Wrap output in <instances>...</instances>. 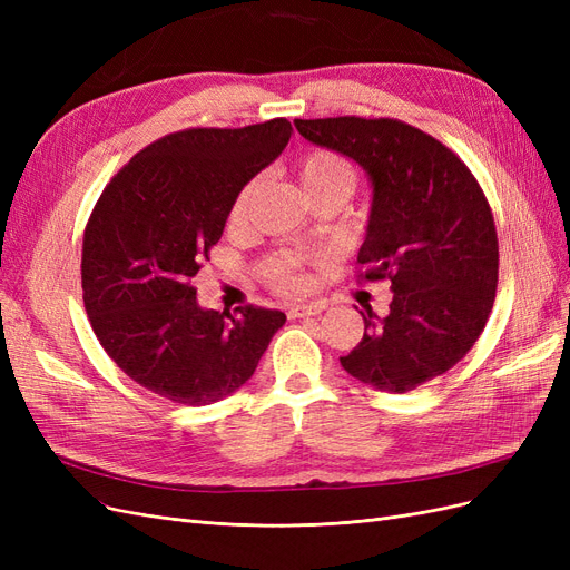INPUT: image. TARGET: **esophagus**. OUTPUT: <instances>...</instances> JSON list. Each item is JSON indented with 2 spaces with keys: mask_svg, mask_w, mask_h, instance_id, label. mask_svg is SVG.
I'll return each mask as SVG.
<instances>
[{
  "mask_svg": "<svg viewBox=\"0 0 570 570\" xmlns=\"http://www.w3.org/2000/svg\"><path fill=\"white\" fill-rule=\"evenodd\" d=\"M325 308V302H312V304H297V306H289L287 316L289 318H306V316H318Z\"/></svg>",
  "mask_w": 570,
  "mask_h": 570,
  "instance_id": "obj_1",
  "label": "esophagus"
}]
</instances>
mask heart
<instances>
[{
  "label": "heart",
  "mask_w": 570,
  "mask_h": 570,
  "mask_svg": "<svg viewBox=\"0 0 570 570\" xmlns=\"http://www.w3.org/2000/svg\"><path fill=\"white\" fill-rule=\"evenodd\" d=\"M297 176L304 187V193L308 199H314L325 193H352L356 174L352 164L340 157L333 149H312L304 154L299 166H297ZM258 187H262V180L254 178L249 180L243 189H239L233 206H230V223L233 226H243L247 220V214L252 209V202L258 195ZM295 258H287V262H281L273 268V283L278 285L285 292H299L304 287L302 275L297 271Z\"/></svg>",
  "instance_id": "b5f03b06"
}]
</instances>
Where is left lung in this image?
<instances>
[{"mask_svg": "<svg viewBox=\"0 0 570 570\" xmlns=\"http://www.w3.org/2000/svg\"><path fill=\"white\" fill-rule=\"evenodd\" d=\"M295 128L366 170L373 202L356 262L394 292L385 318L361 312L364 337L340 364L375 390H416L469 354L492 312L490 204L452 149L396 118H297Z\"/></svg>", "mask_w": 570, "mask_h": 570, "instance_id": "left-lung-1", "label": "left lung"}]
</instances>
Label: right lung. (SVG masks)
<instances>
[{"mask_svg": "<svg viewBox=\"0 0 570 570\" xmlns=\"http://www.w3.org/2000/svg\"><path fill=\"white\" fill-rule=\"evenodd\" d=\"M289 135L287 118L170 132L137 151L97 199L82 237V302L99 344L137 385L202 406L254 375L285 314L202 308L189 281L239 189L281 157Z\"/></svg>", "mask_w": 570, "mask_h": 570, "instance_id": "1", "label": "right lung"}]
</instances>
